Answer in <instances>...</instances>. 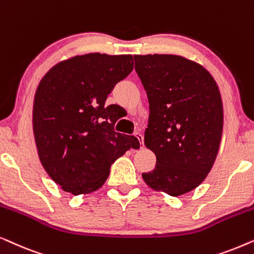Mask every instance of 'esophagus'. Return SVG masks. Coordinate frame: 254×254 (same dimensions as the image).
<instances>
[{
	"label": "esophagus",
	"mask_w": 254,
	"mask_h": 254,
	"mask_svg": "<svg viewBox=\"0 0 254 254\" xmlns=\"http://www.w3.org/2000/svg\"><path fill=\"white\" fill-rule=\"evenodd\" d=\"M134 136H136L137 139L139 140L140 145H144V137H143V134L139 133V132H136V133H134ZM141 147H143V146H141Z\"/></svg>",
	"instance_id": "obj_1"
}]
</instances>
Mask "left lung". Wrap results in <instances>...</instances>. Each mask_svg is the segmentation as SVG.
I'll use <instances>...</instances> for the list:
<instances>
[{
	"instance_id": "left-lung-1",
	"label": "left lung",
	"mask_w": 254,
	"mask_h": 254,
	"mask_svg": "<svg viewBox=\"0 0 254 254\" xmlns=\"http://www.w3.org/2000/svg\"><path fill=\"white\" fill-rule=\"evenodd\" d=\"M148 99L144 143L157 157L143 173L155 190L179 196L201 185L217 157L223 131L221 94L214 77L173 54L133 56Z\"/></svg>"
}]
</instances>
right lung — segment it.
I'll return each instance as SVG.
<instances>
[{"label": "right lung", "instance_id": "obj_1", "mask_svg": "<svg viewBox=\"0 0 254 254\" xmlns=\"http://www.w3.org/2000/svg\"><path fill=\"white\" fill-rule=\"evenodd\" d=\"M133 69L131 54L89 53L57 64L38 84L33 133L43 167L63 190L88 194L102 187L110 166L136 137L116 132L115 104L106 100Z\"/></svg>", "mask_w": 254, "mask_h": 254}]
</instances>
